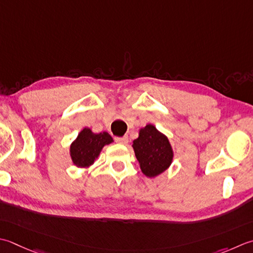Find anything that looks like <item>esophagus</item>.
<instances>
[{
  "mask_svg": "<svg viewBox=\"0 0 253 253\" xmlns=\"http://www.w3.org/2000/svg\"><path fill=\"white\" fill-rule=\"evenodd\" d=\"M115 141H116V142H118V143H121V145H127V142H128V138H127V136H124V137H116V138H115Z\"/></svg>",
  "mask_w": 253,
  "mask_h": 253,
  "instance_id": "34e87169",
  "label": "esophagus"
}]
</instances>
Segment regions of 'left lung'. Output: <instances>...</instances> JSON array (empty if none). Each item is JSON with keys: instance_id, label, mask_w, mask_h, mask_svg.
<instances>
[{"instance_id": "8db88e82", "label": "left lung", "mask_w": 253, "mask_h": 253, "mask_svg": "<svg viewBox=\"0 0 253 253\" xmlns=\"http://www.w3.org/2000/svg\"><path fill=\"white\" fill-rule=\"evenodd\" d=\"M131 147L141 172L150 179L169 169L174 157L169 138L151 124L140 128L139 136L132 141Z\"/></svg>"}]
</instances>
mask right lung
<instances>
[{"instance_id": "add662e5", "label": "right lung", "mask_w": 253, "mask_h": 253, "mask_svg": "<svg viewBox=\"0 0 253 253\" xmlns=\"http://www.w3.org/2000/svg\"><path fill=\"white\" fill-rule=\"evenodd\" d=\"M114 140L106 131L95 133L91 128H83L70 145V157L72 163L78 168L85 169L92 166L102 149Z\"/></svg>"}]
</instances>
